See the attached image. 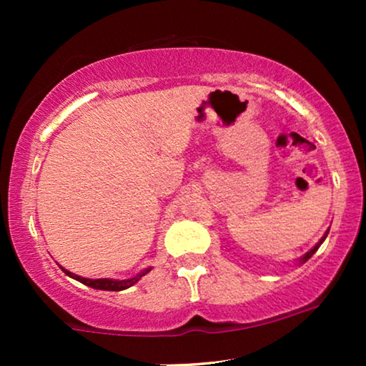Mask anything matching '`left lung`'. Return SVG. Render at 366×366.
<instances>
[{"mask_svg":"<svg viewBox=\"0 0 366 366\" xmlns=\"http://www.w3.org/2000/svg\"><path fill=\"white\" fill-rule=\"evenodd\" d=\"M327 234H328V232H327V233H325V237H323L322 239H320V243H317V247H315V248H312V249H310V252H308L307 254H303V257H302V258H300V263H305V262H307V259H310V258H312V257H313V253H315V252H317V249L320 248V244H322V243H323V239H325V238H327Z\"/></svg>","mask_w":366,"mask_h":366,"instance_id":"8db88e82","label":"left lung"}]
</instances>
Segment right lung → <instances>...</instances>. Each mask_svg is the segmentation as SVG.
Segmentation results:
<instances>
[{
    "instance_id": "right-lung-1",
    "label": "right lung",
    "mask_w": 366,
    "mask_h": 366,
    "mask_svg": "<svg viewBox=\"0 0 366 366\" xmlns=\"http://www.w3.org/2000/svg\"><path fill=\"white\" fill-rule=\"evenodd\" d=\"M64 273L68 274V277H71L74 280H78V282H81L83 285H86V287H92L94 290H107V292H122V290H127L132 287L138 282L139 278L144 277L149 269L152 268H147L143 269L142 273H138L134 278H129V280H109V278H98V280H89V278H83V277H78V274H74L71 272H68V269L61 268Z\"/></svg>"
}]
</instances>
